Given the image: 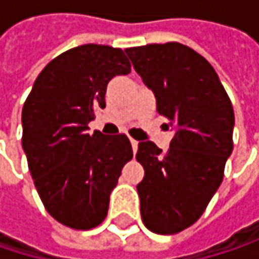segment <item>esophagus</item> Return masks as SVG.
Here are the masks:
<instances>
[{
    "mask_svg": "<svg viewBox=\"0 0 259 259\" xmlns=\"http://www.w3.org/2000/svg\"><path fill=\"white\" fill-rule=\"evenodd\" d=\"M130 144H132L133 153H136V150H138V141L136 139H130Z\"/></svg>",
    "mask_w": 259,
    "mask_h": 259,
    "instance_id": "esophagus-1",
    "label": "esophagus"
}]
</instances>
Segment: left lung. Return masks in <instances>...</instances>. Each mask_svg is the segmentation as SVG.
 <instances>
[{
	"instance_id": "obj_1",
	"label": "left lung",
	"mask_w": 259,
	"mask_h": 259,
	"mask_svg": "<svg viewBox=\"0 0 259 259\" xmlns=\"http://www.w3.org/2000/svg\"><path fill=\"white\" fill-rule=\"evenodd\" d=\"M136 73L154 93L157 112L176 135L166 151L138 145L145 176L136 189L144 225L177 234L193 225L224 180L233 153L234 109L211 64L186 45L169 41L126 49Z\"/></svg>"
}]
</instances>
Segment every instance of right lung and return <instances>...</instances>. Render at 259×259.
Segmentation results:
<instances>
[{
  "label": "right lung",
  "instance_id": "add662e5",
  "mask_svg": "<svg viewBox=\"0 0 259 259\" xmlns=\"http://www.w3.org/2000/svg\"><path fill=\"white\" fill-rule=\"evenodd\" d=\"M130 73L120 48L82 45L54 58L37 76L22 109V148L46 211L73 230L100 225L121 169L133 157L129 138L88 133L106 85Z\"/></svg>",
  "mask_w": 259,
  "mask_h": 259
}]
</instances>
